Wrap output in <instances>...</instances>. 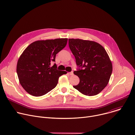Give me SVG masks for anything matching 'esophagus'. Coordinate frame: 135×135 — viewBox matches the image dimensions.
<instances>
[{
  "mask_svg": "<svg viewBox=\"0 0 135 135\" xmlns=\"http://www.w3.org/2000/svg\"><path fill=\"white\" fill-rule=\"evenodd\" d=\"M69 74H70V75H74V72H73V71H70V72L69 73Z\"/></svg>",
  "mask_w": 135,
  "mask_h": 135,
  "instance_id": "esophagus-1",
  "label": "esophagus"
}]
</instances>
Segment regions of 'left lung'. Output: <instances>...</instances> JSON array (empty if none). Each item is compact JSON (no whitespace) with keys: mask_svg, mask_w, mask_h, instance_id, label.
Wrapping results in <instances>:
<instances>
[{"mask_svg":"<svg viewBox=\"0 0 135 135\" xmlns=\"http://www.w3.org/2000/svg\"><path fill=\"white\" fill-rule=\"evenodd\" d=\"M78 69L74 74L80 79L73 87L86 95L99 93L107 85L112 73V64L105 49L95 42L69 39Z\"/></svg>","mask_w":135,"mask_h":135,"instance_id":"left-lung-1","label":"left lung"}]
</instances>
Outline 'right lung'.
Instances as JSON below:
<instances>
[{"mask_svg": "<svg viewBox=\"0 0 135 135\" xmlns=\"http://www.w3.org/2000/svg\"><path fill=\"white\" fill-rule=\"evenodd\" d=\"M67 38L38 41L30 44L18 60L16 72L23 88L40 97L53 89L59 77L67 74L58 70L54 63L56 54L67 45Z\"/></svg>", "mask_w": 135, "mask_h": 135, "instance_id": "1", "label": "right lung"}]
</instances>
